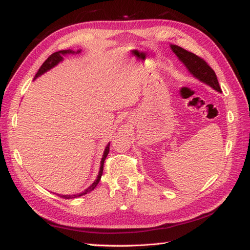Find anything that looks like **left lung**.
Returning <instances> with one entry per match:
<instances>
[{
    "instance_id": "left-lung-1",
    "label": "left lung",
    "mask_w": 250,
    "mask_h": 250,
    "mask_svg": "<svg viewBox=\"0 0 250 250\" xmlns=\"http://www.w3.org/2000/svg\"><path fill=\"white\" fill-rule=\"evenodd\" d=\"M171 48L194 77L207 83L217 91L221 92L218 79H217L214 70L204 59L177 45H171Z\"/></svg>"
}]
</instances>
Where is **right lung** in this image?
I'll return each mask as SVG.
<instances>
[{
  "mask_svg": "<svg viewBox=\"0 0 250 250\" xmlns=\"http://www.w3.org/2000/svg\"><path fill=\"white\" fill-rule=\"evenodd\" d=\"M77 52H78V51H77ZM66 54H74V51H72V50H60V51L54 52V54L50 55L48 58H47V60L43 63V64H42V66L39 68V71H37V73H36V75H35V77H34V78L41 76L42 74H44L45 72H47L48 70H50L51 67H54L55 65H57L58 63H59V62L63 59L62 56H64V55H66ZM108 152H109V144H108L107 146H106L105 150H104L103 158H102V160H101V167H100V172H99L98 177H97V179H95V182H94L91 186H90V187H89L88 189L84 190L83 193H79V194H77V195H73V196H71V195H60L61 198H64V199L76 198V196H81V195H83V194H86V193L90 192V191H92L95 187H97V185L99 184L100 179H101V176H102V174H103L104 161H105L106 157H107Z\"/></svg>",
  "mask_w": 250,
  "mask_h": 250,
  "instance_id": "right-lung-1",
  "label": "right lung"
}]
</instances>
